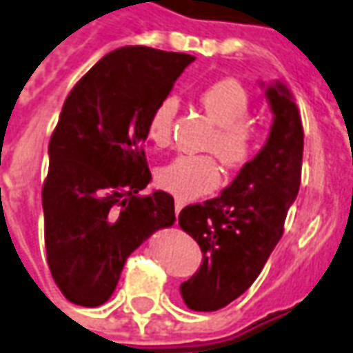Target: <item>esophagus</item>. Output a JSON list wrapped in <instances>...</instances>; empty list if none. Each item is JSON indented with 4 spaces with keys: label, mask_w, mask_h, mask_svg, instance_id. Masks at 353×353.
I'll use <instances>...</instances> for the list:
<instances>
[{
    "label": "esophagus",
    "mask_w": 353,
    "mask_h": 353,
    "mask_svg": "<svg viewBox=\"0 0 353 353\" xmlns=\"http://www.w3.org/2000/svg\"><path fill=\"white\" fill-rule=\"evenodd\" d=\"M185 203H187L185 200H181V198H176V201H174V207H176V214H179V211H181L183 207H185Z\"/></svg>",
    "instance_id": "obj_1"
}]
</instances>
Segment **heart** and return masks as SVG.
<instances>
[{
  "label": "heart",
  "instance_id": "heart-1",
  "mask_svg": "<svg viewBox=\"0 0 353 353\" xmlns=\"http://www.w3.org/2000/svg\"><path fill=\"white\" fill-rule=\"evenodd\" d=\"M200 103L207 117L219 125L207 142V150L231 170L248 165L259 152L261 129L250 118L252 99L246 88L233 77H224L201 90ZM177 107L174 96H166L153 107L148 137L157 148L170 144ZM157 183L179 198L207 194L219 187V163L211 155H181L159 170Z\"/></svg>",
  "mask_w": 353,
  "mask_h": 353
}]
</instances>
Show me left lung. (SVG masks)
Returning a JSON list of instances; mask_svg holds the SVG:
<instances>
[{
    "mask_svg": "<svg viewBox=\"0 0 353 353\" xmlns=\"http://www.w3.org/2000/svg\"><path fill=\"white\" fill-rule=\"evenodd\" d=\"M274 123L265 148L219 198L179 212V225L201 248V265L181 283L192 311H219L252 287L279 242L302 179L303 129L281 83L266 88Z\"/></svg>",
    "mask_w": 353,
    "mask_h": 353,
    "instance_id": "left-lung-1",
    "label": "left lung"
}]
</instances>
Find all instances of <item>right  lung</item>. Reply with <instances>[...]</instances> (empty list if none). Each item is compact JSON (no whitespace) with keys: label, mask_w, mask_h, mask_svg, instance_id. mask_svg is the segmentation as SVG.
I'll use <instances>...</instances> for the list:
<instances>
[{"label":"right lung","mask_w":353,"mask_h":353,"mask_svg":"<svg viewBox=\"0 0 353 353\" xmlns=\"http://www.w3.org/2000/svg\"><path fill=\"white\" fill-rule=\"evenodd\" d=\"M192 61L146 46L120 48L64 101L48 150L42 207L50 272L75 305L107 302L129 255L176 220L168 192H139L152 179L144 153L150 114Z\"/></svg>","instance_id":"1"}]
</instances>
